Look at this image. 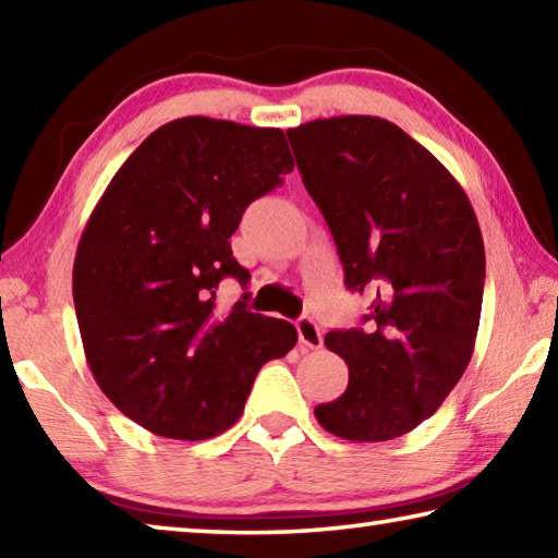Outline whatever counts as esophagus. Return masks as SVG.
<instances>
[{
  "label": "esophagus",
  "mask_w": 558,
  "mask_h": 558,
  "mask_svg": "<svg viewBox=\"0 0 558 558\" xmlns=\"http://www.w3.org/2000/svg\"><path fill=\"white\" fill-rule=\"evenodd\" d=\"M295 327H298V339L302 347H310V349L323 347V332H319V327L313 317H300Z\"/></svg>",
  "instance_id": "34e87169"
}]
</instances>
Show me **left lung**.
Returning a JSON list of instances; mask_svg holds the SVG:
<instances>
[{
  "instance_id": "left-lung-1",
  "label": "left lung",
  "mask_w": 558,
  "mask_h": 558,
  "mask_svg": "<svg viewBox=\"0 0 558 558\" xmlns=\"http://www.w3.org/2000/svg\"><path fill=\"white\" fill-rule=\"evenodd\" d=\"M288 140L344 286L374 295L366 327L325 337L349 384L315 415L344 440L399 438L438 411L475 349L485 288L477 216L448 169L389 120H313Z\"/></svg>"
}]
</instances>
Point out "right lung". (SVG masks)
Masks as SVG:
<instances>
[{"mask_svg": "<svg viewBox=\"0 0 558 558\" xmlns=\"http://www.w3.org/2000/svg\"><path fill=\"white\" fill-rule=\"evenodd\" d=\"M292 167L278 128L179 118L125 159L93 209L73 263L83 349L102 393L155 436H219L260 366L295 347L298 329L251 313L248 295L216 313L219 282L251 278L229 243L245 206Z\"/></svg>", "mask_w": 558, "mask_h": 558, "instance_id": "add662e5", "label": "right lung"}]
</instances>
